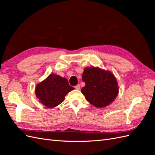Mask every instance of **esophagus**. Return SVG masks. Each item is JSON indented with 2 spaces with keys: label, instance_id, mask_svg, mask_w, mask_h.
<instances>
[{
  "label": "esophagus",
  "instance_id": "1",
  "mask_svg": "<svg viewBox=\"0 0 155 155\" xmlns=\"http://www.w3.org/2000/svg\"><path fill=\"white\" fill-rule=\"evenodd\" d=\"M74 87H75V88L77 89V90H79V89H80V85H79V84H78V85H76Z\"/></svg>",
  "mask_w": 155,
  "mask_h": 155
}]
</instances>
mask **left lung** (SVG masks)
<instances>
[{"label":"left lung","mask_w":155,"mask_h":155,"mask_svg":"<svg viewBox=\"0 0 155 155\" xmlns=\"http://www.w3.org/2000/svg\"><path fill=\"white\" fill-rule=\"evenodd\" d=\"M85 86L81 92L87 101L96 107H104L113 101L118 93L114 75L98 68H86L82 75Z\"/></svg>","instance_id":"left-lung-1"}]
</instances>
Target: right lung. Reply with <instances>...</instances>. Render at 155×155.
Here are the masks:
<instances>
[{
  "mask_svg": "<svg viewBox=\"0 0 155 155\" xmlns=\"http://www.w3.org/2000/svg\"><path fill=\"white\" fill-rule=\"evenodd\" d=\"M66 78L50 74L45 80L36 86L35 94L41 104L48 108H52L63 101L70 91L74 90Z\"/></svg>",
  "mask_w": 155,
  "mask_h": 155,
  "instance_id": "obj_1",
  "label": "right lung"
}]
</instances>
